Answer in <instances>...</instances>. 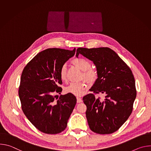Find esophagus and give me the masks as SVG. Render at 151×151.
Here are the masks:
<instances>
[{"instance_id":"esophagus-1","label":"esophagus","mask_w":151,"mask_h":151,"mask_svg":"<svg viewBox=\"0 0 151 151\" xmlns=\"http://www.w3.org/2000/svg\"><path fill=\"white\" fill-rule=\"evenodd\" d=\"M76 99H77V103H81V102H82V99H81L79 97H77Z\"/></svg>"}]
</instances>
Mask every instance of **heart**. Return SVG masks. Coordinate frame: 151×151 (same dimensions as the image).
<instances>
[{"label":"heart","mask_w":151,"mask_h":151,"mask_svg":"<svg viewBox=\"0 0 151 151\" xmlns=\"http://www.w3.org/2000/svg\"><path fill=\"white\" fill-rule=\"evenodd\" d=\"M72 63L75 66L82 70V77L88 83L94 82L97 78V70L91 68V63L90 60L83 57H78L73 59ZM60 76L62 81L67 78V66L63 64L60 69ZM86 88V85L83 81L71 82L65 88L67 93L72 94L76 96H81Z\"/></svg>","instance_id":"heart-1"}]
</instances>
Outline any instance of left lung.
Masks as SVG:
<instances>
[{
	"instance_id": "obj_1",
	"label": "left lung",
	"mask_w": 151,
	"mask_h": 151,
	"mask_svg": "<svg viewBox=\"0 0 151 151\" xmlns=\"http://www.w3.org/2000/svg\"><path fill=\"white\" fill-rule=\"evenodd\" d=\"M79 54L93 61L97 68L98 78L90 90L105 95L103 101L92 93L83 97L87 106L85 114L89 127L97 134L113 133L124 124L133 111L136 97L133 73L109 48H79L76 56Z\"/></svg>"
}]
</instances>
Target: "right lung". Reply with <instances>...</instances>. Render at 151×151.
Returning <instances> with one entry per match:
<instances>
[{
	"label": "right lung",
	"instance_id": "right-lung-1",
	"mask_svg": "<svg viewBox=\"0 0 151 151\" xmlns=\"http://www.w3.org/2000/svg\"><path fill=\"white\" fill-rule=\"evenodd\" d=\"M76 49L48 48L39 52L24 68L18 95L22 110L31 123L40 132L55 134L67 127L76 103V97L60 94L62 84L60 69L75 54Z\"/></svg>",
	"mask_w": 151,
	"mask_h": 151
}]
</instances>
